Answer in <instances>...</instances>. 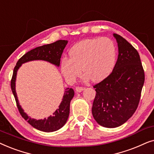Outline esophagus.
<instances>
[{
	"label": "esophagus",
	"instance_id": "1",
	"mask_svg": "<svg viewBox=\"0 0 154 154\" xmlns=\"http://www.w3.org/2000/svg\"><path fill=\"white\" fill-rule=\"evenodd\" d=\"M83 90H85V88L84 87H76V91H77V92H81V91H82Z\"/></svg>",
	"mask_w": 154,
	"mask_h": 154
}]
</instances>
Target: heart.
I'll list each match as a JSON object with an SVG mask.
<instances>
[{
    "mask_svg": "<svg viewBox=\"0 0 154 154\" xmlns=\"http://www.w3.org/2000/svg\"><path fill=\"white\" fill-rule=\"evenodd\" d=\"M117 51L114 42L108 38H88L77 43L69 51V58L61 60L63 75L73 82L82 74L85 79L98 82L106 79L113 69Z\"/></svg>",
    "mask_w": 154,
    "mask_h": 154,
    "instance_id": "obj_1",
    "label": "heart"
}]
</instances>
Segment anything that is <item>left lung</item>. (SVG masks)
Masks as SVG:
<instances>
[{"label":"left lung","mask_w":154,"mask_h":154,"mask_svg":"<svg viewBox=\"0 0 154 154\" xmlns=\"http://www.w3.org/2000/svg\"><path fill=\"white\" fill-rule=\"evenodd\" d=\"M118 46L112 72L94 85L96 91L92 115L100 125L117 128L136 111L144 83V71L137 51L121 36L113 34Z\"/></svg>","instance_id":"obj_1"}]
</instances>
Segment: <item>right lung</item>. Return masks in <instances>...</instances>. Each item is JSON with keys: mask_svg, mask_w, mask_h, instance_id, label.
Listing matches in <instances>:
<instances>
[{"mask_svg": "<svg viewBox=\"0 0 154 154\" xmlns=\"http://www.w3.org/2000/svg\"><path fill=\"white\" fill-rule=\"evenodd\" d=\"M67 44V41L58 40L52 44L36 47L25 53L23 56H22L19 59L13 70L10 85H11L12 91H13L14 97L15 98V101L20 113L22 118L26 120L32 127L38 130L43 131V132H51L58 130L66 123L69 114V104L75 95L74 90L72 88L70 89L67 88L65 89L63 98H62V101L59 106V108L53 112L52 116H49L48 118H44V120L32 119L24 112L23 109L20 105L19 101H18L17 94L15 91V80L17 72L22 64L29 62V61L36 60L48 61V62L59 67L61 56H62L63 50L66 46Z\"/></svg>", "mask_w": 154, "mask_h": 154, "instance_id": "obj_1", "label": "right lung"}]
</instances>
